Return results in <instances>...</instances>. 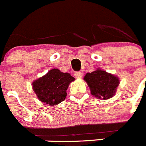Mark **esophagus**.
<instances>
[{"instance_id":"1","label":"esophagus","mask_w":146,"mask_h":146,"mask_svg":"<svg viewBox=\"0 0 146 146\" xmlns=\"http://www.w3.org/2000/svg\"><path fill=\"white\" fill-rule=\"evenodd\" d=\"M74 77H75L76 78H77V79H81L82 77V72H75V73H74Z\"/></svg>"}]
</instances>
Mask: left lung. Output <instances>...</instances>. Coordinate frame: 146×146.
<instances>
[{"label":"left lung","instance_id":"1","mask_svg":"<svg viewBox=\"0 0 146 146\" xmlns=\"http://www.w3.org/2000/svg\"><path fill=\"white\" fill-rule=\"evenodd\" d=\"M91 94L99 99H109L116 93L120 83L118 77L97 68L91 73H87L84 77Z\"/></svg>","mask_w":146,"mask_h":146}]
</instances>
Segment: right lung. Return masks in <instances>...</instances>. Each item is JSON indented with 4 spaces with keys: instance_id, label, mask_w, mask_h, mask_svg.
<instances>
[{
    "instance_id": "right-lung-1",
    "label": "right lung",
    "mask_w": 146,
    "mask_h": 146,
    "mask_svg": "<svg viewBox=\"0 0 146 146\" xmlns=\"http://www.w3.org/2000/svg\"><path fill=\"white\" fill-rule=\"evenodd\" d=\"M74 80L69 73H64L58 69H52L33 81L32 86L39 101L54 106L66 99V90Z\"/></svg>"
}]
</instances>
